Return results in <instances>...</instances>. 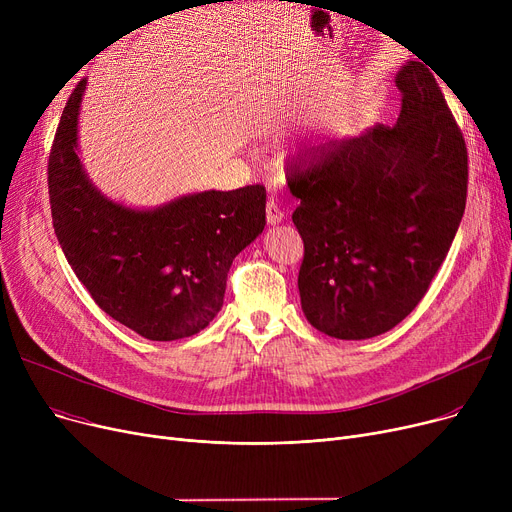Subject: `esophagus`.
<instances>
[{
	"label": "esophagus",
	"mask_w": 512,
	"mask_h": 512,
	"mask_svg": "<svg viewBox=\"0 0 512 512\" xmlns=\"http://www.w3.org/2000/svg\"><path fill=\"white\" fill-rule=\"evenodd\" d=\"M265 215H267V224H272V226H276L284 220V211L278 207V203H274V199L267 201Z\"/></svg>",
	"instance_id": "1"
}]
</instances>
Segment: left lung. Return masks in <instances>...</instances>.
Segmentation results:
<instances>
[{
	"label": "left lung",
	"instance_id": "obj_1",
	"mask_svg": "<svg viewBox=\"0 0 512 512\" xmlns=\"http://www.w3.org/2000/svg\"><path fill=\"white\" fill-rule=\"evenodd\" d=\"M394 126L332 139L288 159L292 222L305 255L299 292L309 324L365 340L425 297L463 220L469 161L434 74L409 62Z\"/></svg>",
	"mask_w": 512,
	"mask_h": 512
}]
</instances>
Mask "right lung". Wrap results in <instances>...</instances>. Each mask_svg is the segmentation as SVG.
I'll return each mask as SVG.
<instances>
[{"label":"right lung","instance_id":"right-lung-1","mask_svg":"<svg viewBox=\"0 0 512 512\" xmlns=\"http://www.w3.org/2000/svg\"><path fill=\"white\" fill-rule=\"evenodd\" d=\"M80 80L49 151L51 220L91 299L147 340L168 342L209 326L224 305L234 257L263 232L265 186L186 195L155 209L103 197L76 153Z\"/></svg>","mask_w":512,"mask_h":512}]
</instances>
